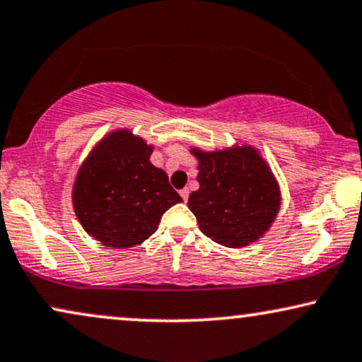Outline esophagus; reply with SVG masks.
Masks as SVG:
<instances>
[{
  "mask_svg": "<svg viewBox=\"0 0 362 362\" xmlns=\"http://www.w3.org/2000/svg\"><path fill=\"white\" fill-rule=\"evenodd\" d=\"M180 194H181V198H182V201H187V198H189V189H187V187H185V189H181L180 191Z\"/></svg>",
  "mask_w": 362,
  "mask_h": 362,
  "instance_id": "obj_1",
  "label": "esophagus"
}]
</instances>
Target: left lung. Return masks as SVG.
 <instances>
[{"label":"left lung","mask_w":362,"mask_h":362,"mask_svg":"<svg viewBox=\"0 0 362 362\" xmlns=\"http://www.w3.org/2000/svg\"><path fill=\"white\" fill-rule=\"evenodd\" d=\"M198 159L199 189L187 208L203 234L226 247H246L269 231L281 209L278 177L252 144L204 151L192 146Z\"/></svg>","instance_id":"8db88e82"}]
</instances>
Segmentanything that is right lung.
Here are the masks:
<instances>
[{
    "label": "right lung",
    "mask_w": 362,
    "mask_h": 362,
    "mask_svg": "<svg viewBox=\"0 0 362 362\" xmlns=\"http://www.w3.org/2000/svg\"><path fill=\"white\" fill-rule=\"evenodd\" d=\"M154 146L128 128L103 136L74 176L79 224L103 246L128 250L156 233L163 214L181 203L168 175L149 161Z\"/></svg>",
    "instance_id": "obj_1"
}]
</instances>
